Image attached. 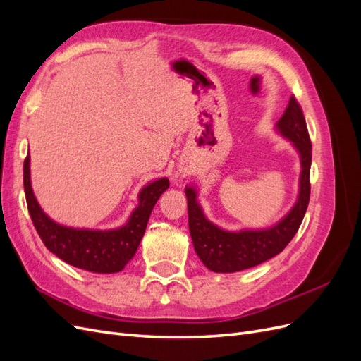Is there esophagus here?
I'll use <instances>...</instances> for the list:
<instances>
[{"label": "esophagus", "instance_id": "esophagus-1", "mask_svg": "<svg viewBox=\"0 0 361 361\" xmlns=\"http://www.w3.org/2000/svg\"><path fill=\"white\" fill-rule=\"evenodd\" d=\"M191 173H192V167L190 164H185V166L180 167V174H183V176H187V174H191Z\"/></svg>", "mask_w": 361, "mask_h": 361}]
</instances>
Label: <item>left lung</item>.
Here are the masks:
<instances>
[{
	"instance_id": "left-lung-1",
	"label": "left lung",
	"mask_w": 361,
	"mask_h": 361,
	"mask_svg": "<svg viewBox=\"0 0 361 361\" xmlns=\"http://www.w3.org/2000/svg\"><path fill=\"white\" fill-rule=\"evenodd\" d=\"M279 133L292 141L301 158L298 200L289 214L264 231L227 232L204 216L197 203V192L185 188L188 200V224L194 250L206 268L214 272H236L260 265L281 253L298 232L310 200L312 143L298 101L292 94L285 113L277 122Z\"/></svg>"
}]
</instances>
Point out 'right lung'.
I'll return each instance as SVG.
<instances>
[{"label": "right lung", "instance_id": "obj_1", "mask_svg": "<svg viewBox=\"0 0 361 361\" xmlns=\"http://www.w3.org/2000/svg\"><path fill=\"white\" fill-rule=\"evenodd\" d=\"M169 179L161 178L140 191V204L125 226L113 231H89L61 226L42 211L30 180V157L24 161V190L31 221L45 247L66 264L85 271L113 274L134 257L146 232L149 216L161 194L169 188Z\"/></svg>", "mask_w": 361, "mask_h": 361}]
</instances>
